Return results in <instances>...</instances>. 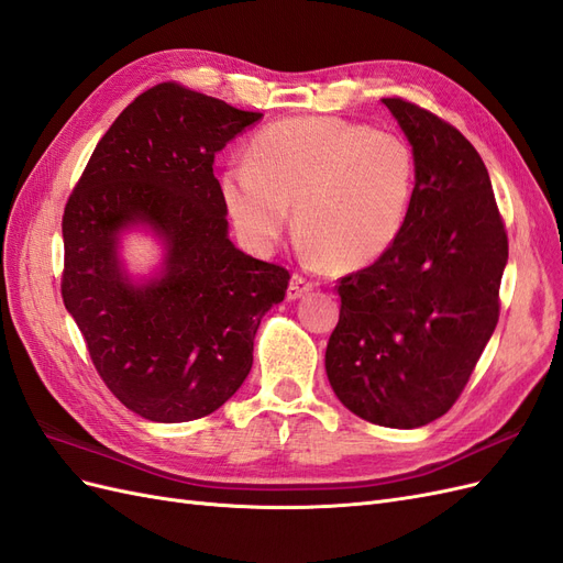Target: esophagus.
I'll use <instances>...</instances> for the list:
<instances>
[{
    "instance_id": "obj_1",
    "label": "esophagus",
    "mask_w": 563,
    "mask_h": 563,
    "mask_svg": "<svg viewBox=\"0 0 563 563\" xmlns=\"http://www.w3.org/2000/svg\"><path fill=\"white\" fill-rule=\"evenodd\" d=\"M314 288V284L310 279H305L302 275H294L291 282H288V288H286V298L288 300H298L302 296H308Z\"/></svg>"
}]
</instances>
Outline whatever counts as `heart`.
I'll return each instance as SVG.
<instances>
[{"mask_svg":"<svg viewBox=\"0 0 563 563\" xmlns=\"http://www.w3.org/2000/svg\"><path fill=\"white\" fill-rule=\"evenodd\" d=\"M413 185V150L399 135L335 117H298L255 135L246 164L220 178V197L251 251L275 249L294 209L305 258L354 272L399 242Z\"/></svg>","mask_w":563,"mask_h":563,"instance_id":"heart-1","label":"heart"}]
</instances>
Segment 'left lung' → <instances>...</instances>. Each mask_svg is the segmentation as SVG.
<instances>
[{
	"label": "left lung",
	"mask_w": 563,
	"mask_h": 563,
	"mask_svg": "<svg viewBox=\"0 0 563 563\" xmlns=\"http://www.w3.org/2000/svg\"><path fill=\"white\" fill-rule=\"evenodd\" d=\"M416 157L399 242L338 284L327 376L354 416L411 430L465 389L500 317L507 232L472 143L430 110L383 98Z\"/></svg>",
	"instance_id": "8db88e82"
}]
</instances>
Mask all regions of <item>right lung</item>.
Returning <instances> with one entry per match:
<instances>
[{
	"label": "right lung",
	"mask_w": 563,
	"mask_h": 563,
	"mask_svg": "<svg viewBox=\"0 0 563 563\" xmlns=\"http://www.w3.org/2000/svg\"><path fill=\"white\" fill-rule=\"evenodd\" d=\"M261 117L157 84L114 119L65 203V310L98 376L145 420L223 406L249 376L261 319L286 296V267L230 242L213 176L216 152ZM133 224L165 244L163 272L141 285L118 261V234Z\"/></svg>",
	"instance_id": "add662e5"
}]
</instances>
